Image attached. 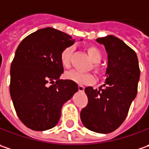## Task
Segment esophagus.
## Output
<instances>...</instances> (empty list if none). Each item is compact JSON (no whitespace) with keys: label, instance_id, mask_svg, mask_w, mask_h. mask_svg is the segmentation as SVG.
Returning a JSON list of instances; mask_svg holds the SVG:
<instances>
[{"label":"esophagus","instance_id":"obj_1","mask_svg":"<svg viewBox=\"0 0 149 149\" xmlns=\"http://www.w3.org/2000/svg\"><path fill=\"white\" fill-rule=\"evenodd\" d=\"M84 89H85V87H83V86L78 85V90H79L80 92H84Z\"/></svg>","mask_w":149,"mask_h":149}]
</instances>
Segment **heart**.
Masks as SVG:
<instances>
[{
    "label": "heart",
    "mask_w": 149,
    "mask_h": 149,
    "mask_svg": "<svg viewBox=\"0 0 149 149\" xmlns=\"http://www.w3.org/2000/svg\"><path fill=\"white\" fill-rule=\"evenodd\" d=\"M86 50L90 58L93 62L92 67L90 68H92L97 74H100L102 71V68L99 64V62L102 61V53L101 50L94 45H87L86 47ZM72 52H73V47H68L62 51L60 54V62L64 68L68 69L71 67V60H72ZM65 78L70 81H74L77 84H81V85L93 84L96 81L95 77L92 73L90 72L81 73L74 70L66 72Z\"/></svg>",
    "instance_id": "b5f03b06"
}]
</instances>
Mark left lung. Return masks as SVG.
<instances>
[{
    "mask_svg": "<svg viewBox=\"0 0 149 149\" xmlns=\"http://www.w3.org/2000/svg\"><path fill=\"white\" fill-rule=\"evenodd\" d=\"M107 52L106 83L99 89L85 88L88 102L81 111V120L87 129L99 133L116 130L126 118L138 93L140 77L136 52L113 36L97 38Z\"/></svg>",
    "mask_w": 149,
    "mask_h": 149,
    "instance_id": "obj_1",
    "label": "left lung"
}]
</instances>
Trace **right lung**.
<instances>
[{"label":"right lung","mask_w":149,"mask_h":149,"mask_svg":"<svg viewBox=\"0 0 149 149\" xmlns=\"http://www.w3.org/2000/svg\"><path fill=\"white\" fill-rule=\"evenodd\" d=\"M72 37L51 27L24 38L10 65V93L16 114L32 130L55 127L62 105L77 92V84L61 80L62 50L74 43Z\"/></svg>","instance_id":"right-lung-1"}]
</instances>
